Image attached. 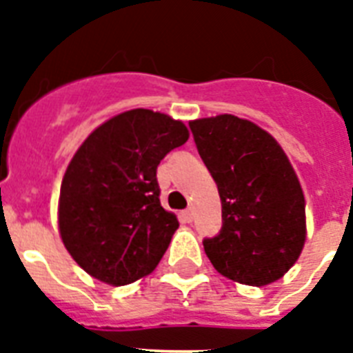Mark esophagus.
<instances>
[{
  "instance_id": "1",
  "label": "esophagus",
  "mask_w": 353,
  "mask_h": 353,
  "mask_svg": "<svg viewBox=\"0 0 353 353\" xmlns=\"http://www.w3.org/2000/svg\"><path fill=\"white\" fill-rule=\"evenodd\" d=\"M192 218H194L192 209H187V210H183V212H181V220L185 221V223H190V221H192Z\"/></svg>"
}]
</instances>
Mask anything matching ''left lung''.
<instances>
[{
	"instance_id": "1",
	"label": "left lung",
	"mask_w": 353,
	"mask_h": 353,
	"mask_svg": "<svg viewBox=\"0 0 353 353\" xmlns=\"http://www.w3.org/2000/svg\"><path fill=\"white\" fill-rule=\"evenodd\" d=\"M188 126L221 198V229L203 240L207 256L218 273L240 284L279 280L306 240L304 194L284 150L262 128L234 115Z\"/></svg>"
}]
</instances>
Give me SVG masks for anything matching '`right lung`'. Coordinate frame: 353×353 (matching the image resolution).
Segmentation results:
<instances>
[{
	"instance_id": "obj_1",
	"label": "right lung",
	"mask_w": 353,
	"mask_h": 353,
	"mask_svg": "<svg viewBox=\"0 0 353 353\" xmlns=\"http://www.w3.org/2000/svg\"><path fill=\"white\" fill-rule=\"evenodd\" d=\"M187 139L181 121L132 110L104 122L77 150L60 187L58 227L85 273L126 285L154 271L179 227L161 207L157 166Z\"/></svg>"
}]
</instances>
